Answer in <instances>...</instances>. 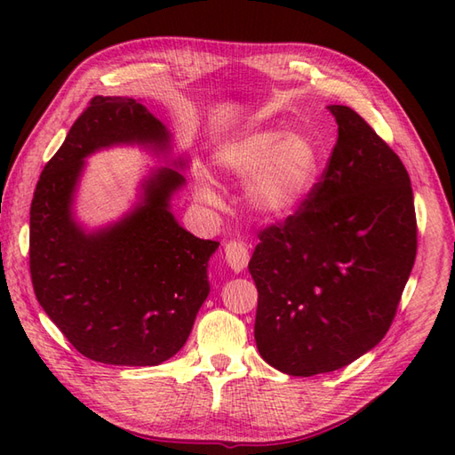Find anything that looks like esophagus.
<instances>
[{
	"label": "esophagus",
	"mask_w": 455,
	"mask_h": 455,
	"mask_svg": "<svg viewBox=\"0 0 455 455\" xmlns=\"http://www.w3.org/2000/svg\"><path fill=\"white\" fill-rule=\"evenodd\" d=\"M225 259L233 272H243L250 259L248 246L243 243H236V240H230V243L225 244Z\"/></svg>",
	"instance_id": "obj_1"
}]
</instances>
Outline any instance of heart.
<instances>
[{"instance_id": "b5f03b06", "label": "heart", "mask_w": 455, "mask_h": 455, "mask_svg": "<svg viewBox=\"0 0 455 455\" xmlns=\"http://www.w3.org/2000/svg\"><path fill=\"white\" fill-rule=\"evenodd\" d=\"M217 166L228 176L246 180V201L259 215H291L313 196L321 172L316 144L301 132L262 129L246 132L217 150ZM197 199L219 205L212 183L203 180L196 188Z\"/></svg>"}]
</instances>
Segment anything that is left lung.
Returning a JSON list of instances; mask_svg holds the SVG:
<instances>
[{
    "mask_svg": "<svg viewBox=\"0 0 455 455\" xmlns=\"http://www.w3.org/2000/svg\"><path fill=\"white\" fill-rule=\"evenodd\" d=\"M313 196L259 233V355L295 377L336 371L387 334L417 258L411 178L389 144L346 105Z\"/></svg>",
    "mask_w": 455,
    "mask_h": 455,
    "instance_id": "1",
    "label": "left lung"
}]
</instances>
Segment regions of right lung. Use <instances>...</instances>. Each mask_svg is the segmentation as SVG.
Masks as SVG:
<instances>
[{
    "mask_svg": "<svg viewBox=\"0 0 455 455\" xmlns=\"http://www.w3.org/2000/svg\"><path fill=\"white\" fill-rule=\"evenodd\" d=\"M170 139L137 100L95 95L38 178L28 238L35 295L68 342L93 362L170 360L209 295L207 266L219 243L193 236L173 217L170 199L186 183L178 170H154L142 181L140 201L109 227L90 233L74 219L90 154L115 144L168 154Z\"/></svg>",
    "mask_w": 455,
    "mask_h": 455,
    "instance_id": "1",
    "label": "right lung"
}]
</instances>
